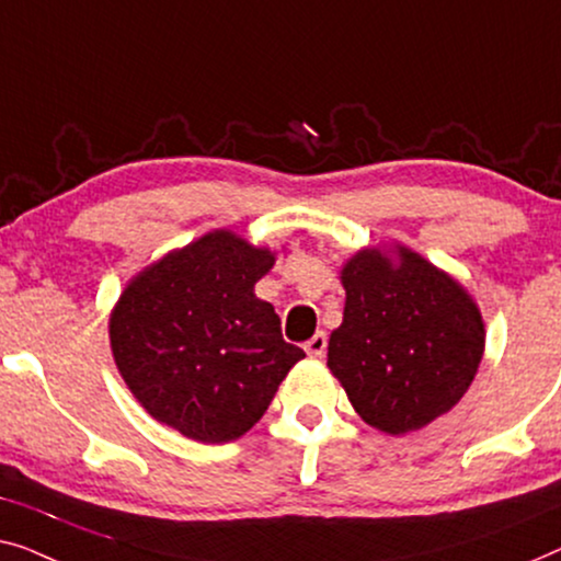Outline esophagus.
Returning a JSON list of instances; mask_svg holds the SVG:
<instances>
[{"instance_id": "34e87169", "label": "esophagus", "mask_w": 561, "mask_h": 561, "mask_svg": "<svg viewBox=\"0 0 561 561\" xmlns=\"http://www.w3.org/2000/svg\"><path fill=\"white\" fill-rule=\"evenodd\" d=\"M325 348H328V335L325 333H314L310 341L305 343V353L310 358H320L322 353H325Z\"/></svg>"}]
</instances>
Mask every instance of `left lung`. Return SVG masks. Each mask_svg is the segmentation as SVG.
Masks as SVG:
<instances>
[{"label":"left lung","instance_id":"obj_1","mask_svg":"<svg viewBox=\"0 0 561 561\" xmlns=\"http://www.w3.org/2000/svg\"><path fill=\"white\" fill-rule=\"evenodd\" d=\"M345 310L328 368L353 409L386 435L435 422L465 397L485 348L460 282L407 247L360 249L341 270Z\"/></svg>","mask_w":561,"mask_h":561}]
</instances>
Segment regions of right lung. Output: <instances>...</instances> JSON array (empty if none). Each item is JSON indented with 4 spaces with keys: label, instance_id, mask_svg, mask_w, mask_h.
I'll use <instances>...</instances> for the list:
<instances>
[{
    "label": "right lung",
    "instance_id": "right-lung-1",
    "mask_svg": "<svg viewBox=\"0 0 561 561\" xmlns=\"http://www.w3.org/2000/svg\"><path fill=\"white\" fill-rule=\"evenodd\" d=\"M274 254L233 231L170 251L126 284L108 320L122 378L149 416L205 445L254 427L305 351L254 284Z\"/></svg>",
    "mask_w": 561,
    "mask_h": 561
}]
</instances>
